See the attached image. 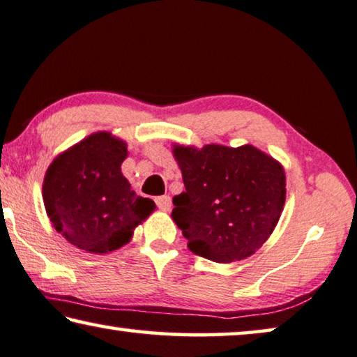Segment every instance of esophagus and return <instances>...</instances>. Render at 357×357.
Listing matches in <instances>:
<instances>
[{
    "label": "esophagus",
    "mask_w": 357,
    "mask_h": 357,
    "mask_svg": "<svg viewBox=\"0 0 357 357\" xmlns=\"http://www.w3.org/2000/svg\"><path fill=\"white\" fill-rule=\"evenodd\" d=\"M155 202H157V206L160 208L162 211H169V209H172V197L169 195L157 197Z\"/></svg>",
    "instance_id": "esophagus-1"
}]
</instances>
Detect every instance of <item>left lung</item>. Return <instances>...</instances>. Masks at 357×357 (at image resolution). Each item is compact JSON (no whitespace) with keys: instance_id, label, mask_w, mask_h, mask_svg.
<instances>
[{"instance_id":"8db88e82","label":"left lung","mask_w":357,"mask_h":357,"mask_svg":"<svg viewBox=\"0 0 357 357\" xmlns=\"http://www.w3.org/2000/svg\"><path fill=\"white\" fill-rule=\"evenodd\" d=\"M173 155L185 190L173 199L172 218L188 238L189 250L219 264L256 252L284 206L281 163L251 144L174 146Z\"/></svg>"}]
</instances>
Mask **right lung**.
Masks as SVG:
<instances>
[{"label":"right lung","mask_w":357,"mask_h":357,"mask_svg":"<svg viewBox=\"0 0 357 357\" xmlns=\"http://www.w3.org/2000/svg\"><path fill=\"white\" fill-rule=\"evenodd\" d=\"M127 144L107 132L92 133L55 158L43 183V200L55 230L71 245L107 254L132 240L155 209L135 194L121 172Z\"/></svg>","instance_id":"obj_1"}]
</instances>
